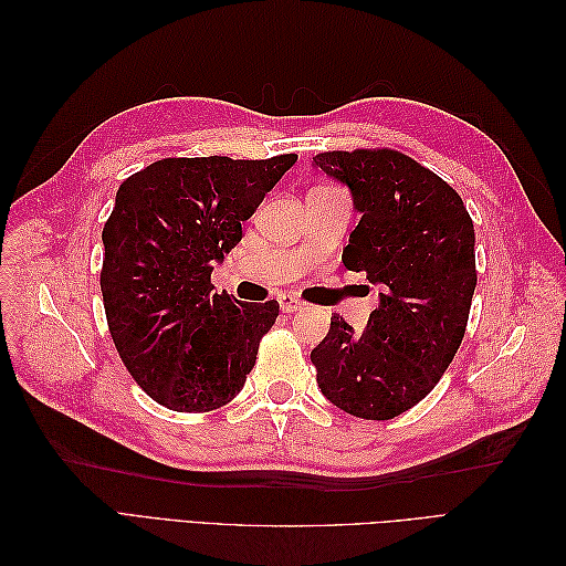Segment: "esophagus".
Returning <instances> with one entry per match:
<instances>
[{"mask_svg":"<svg viewBox=\"0 0 566 566\" xmlns=\"http://www.w3.org/2000/svg\"><path fill=\"white\" fill-rule=\"evenodd\" d=\"M279 304H281V312H285V314L300 312L302 306H304V302H300V300L293 297V295H281V297H279Z\"/></svg>","mask_w":566,"mask_h":566,"instance_id":"1","label":"esophagus"}]
</instances>
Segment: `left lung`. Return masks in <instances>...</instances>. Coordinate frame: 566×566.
Segmentation results:
<instances>
[{
  "label": "left lung",
  "instance_id": "1",
  "mask_svg": "<svg viewBox=\"0 0 566 566\" xmlns=\"http://www.w3.org/2000/svg\"><path fill=\"white\" fill-rule=\"evenodd\" d=\"M361 214L342 252L380 304L366 328L335 314L312 352L323 397L364 420H391L434 389L460 347L476 285L474 227L453 188L397 150L318 153Z\"/></svg>",
  "mask_w": 566,
  "mask_h": 566
}]
</instances>
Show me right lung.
<instances>
[{"label":"right lung","mask_w":566,"mask_h":566,"mask_svg":"<svg viewBox=\"0 0 566 566\" xmlns=\"http://www.w3.org/2000/svg\"><path fill=\"white\" fill-rule=\"evenodd\" d=\"M295 163L165 158L117 188L101 293L115 349L153 401L205 413L243 389L279 302L219 295L210 276Z\"/></svg>","instance_id":"right-lung-1"}]
</instances>
